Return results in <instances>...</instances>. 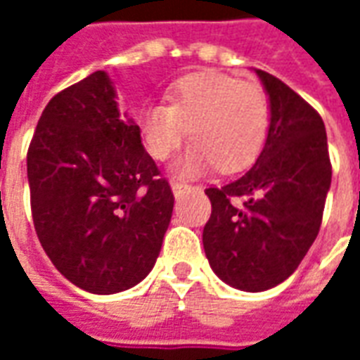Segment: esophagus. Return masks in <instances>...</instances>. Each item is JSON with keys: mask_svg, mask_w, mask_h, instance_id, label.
<instances>
[{"mask_svg": "<svg viewBox=\"0 0 360 360\" xmlns=\"http://www.w3.org/2000/svg\"><path fill=\"white\" fill-rule=\"evenodd\" d=\"M187 188H191V185H187L185 181H177V179L172 181V191L175 196H181L185 191H187Z\"/></svg>", "mask_w": 360, "mask_h": 360, "instance_id": "34e87169", "label": "esophagus"}]
</instances>
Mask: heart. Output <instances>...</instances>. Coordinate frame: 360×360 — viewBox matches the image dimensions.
<instances>
[{
    "label": "heart",
    "mask_w": 360,
    "mask_h": 360,
    "mask_svg": "<svg viewBox=\"0 0 360 360\" xmlns=\"http://www.w3.org/2000/svg\"><path fill=\"white\" fill-rule=\"evenodd\" d=\"M167 103L141 111L142 141L148 154L164 162L187 133L195 142L175 162V172L196 177L219 167L241 172L260 156L268 141L271 105L266 90L219 71L181 77L167 92Z\"/></svg>",
    "instance_id": "obj_1"
}]
</instances>
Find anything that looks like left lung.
I'll list each match as a JSON object with an SVG mask.
<instances>
[{
  "label": "left lung",
  "instance_id": "8db88e82",
  "mask_svg": "<svg viewBox=\"0 0 360 360\" xmlns=\"http://www.w3.org/2000/svg\"><path fill=\"white\" fill-rule=\"evenodd\" d=\"M271 105L268 141L257 164L233 183L206 188V258L221 281L266 291L285 281L316 239L332 183L326 127L285 82L258 69Z\"/></svg>",
  "mask_w": 360,
  "mask_h": 360
}]
</instances>
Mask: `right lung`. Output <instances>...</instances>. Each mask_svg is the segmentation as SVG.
Masks as SVG:
<instances>
[{
    "label": "right lung",
    "mask_w": 360,
    "mask_h": 360,
    "mask_svg": "<svg viewBox=\"0 0 360 360\" xmlns=\"http://www.w3.org/2000/svg\"><path fill=\"white\" fill-rule=\"evenodd\" d=\"M27 173L36 235L71 283L111 295L148 276L175 198L103 71L48 102Z\"/></svg>",
    "instance_id": "add662e5"
}]
</instances>
